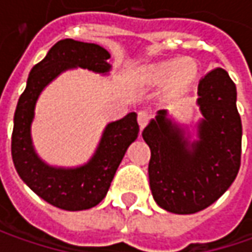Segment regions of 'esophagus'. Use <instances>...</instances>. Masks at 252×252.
I'll return each mask as SVG.
<instances>
[{
	"label": "esophagus",
	"instance_id": "obj_1",
	"mask_svg": "<svg viewBox=\"0 0 252 252\" xmlns=\"http://www.w3.org/2000/svg\"><path fill=\"white\" fill-rule=\"evenodd\" d=\"M150 121V112L146 111V109H143L137 113V122H139V125H140V129H143L147 123Z\"/></svg>",
	"mask_w": 252,
	"mask_h": 252
}]
</instances>
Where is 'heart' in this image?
Segmentation results:
<instances>
[{
	"label": "heart",
	"instance_id": "obj_1",
	"mask_svg": "<svg viewBox=\"0 0 252 252\" xmlns=\"http://www.w3.org/2000/svg\"><path fill=\"white\" fill-rule=\"evenodd\" d=\"M198 77V64L190 59L167 60L147 68V78L151 83L162 84L168 81L171 91L182 92L188 90Z\"/></svg>",
	"mask_w": 252,
	"mask_h": 252
}]
</instances>
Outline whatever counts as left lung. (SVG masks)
<instances>
[{"mask_svg":"<svg viewBox=\"0 0 252 252\" xmlns=\"http://www.w3.org/2000/svg\"><path fill=\"white\" fill-rule=\"evenodd\" d=\"M198 95L203 116L198 140L189 143L167 111L157 112L141 133L151 150L153 198L177 215H192L215 203L234 182L241 164L243 126L236 84L218 67L199 81Z\"/></svg>","mask_w":252,"mask_h":252,"instance_id":"1","label":"left lung"}]
</instances>
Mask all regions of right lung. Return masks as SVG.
I'll use <instances>...</instances> for the list:
<instances>
[{"label":"right lung","mask_w":252,"mask_h":252,"mask_svg":"<svg viewBox=\"0 0 252 252\" xmlns=\"http://www.w3.org/2000/svg\"><path fill=\"white\" fill-rule=\"evenodd\" d=\"M111 54L95 43L64 39L54 44L40 63L31 70L26 88L19 96L14 115L11 153L16 172L37 196L64 210H85L96 206L106 196L115 172L127 147L137 139L139 125L134 112L108 123L95 154L77 168L47 165L32 144L31 125L36 101L57 75L75 67L105 74L111 70Z\"/></svg>","instance_id":"obj_1"}]
</instances>
